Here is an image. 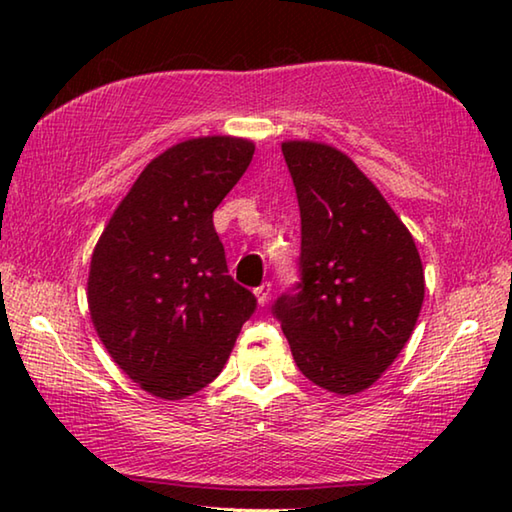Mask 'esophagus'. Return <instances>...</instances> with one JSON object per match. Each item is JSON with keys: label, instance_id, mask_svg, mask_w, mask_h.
<instances>
[{"label": "esophagus", "instance_id": "obj_1", "mask_svg": "<svg viewBox=\"0 0 512 512\" xmlns=\"http://www.w3.org/2000/svg\"><path fill=\"white\" fill-rule=\"evenodd\" d=\"M271 291H273V284L271 282H264L262 287H257L255 289V298H257V302L259 305H268V300H271Z\"/></svg>", "mask_w": 512, "mask_h": 512}]
</instances>
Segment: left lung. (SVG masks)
Returning <instances> with one entry per match:
<instances>
[{"mask_svg":"<svg viewBox=\"0 0 512 512\" xmlns=\"http://www.w3.org/2000/svg\"><path fill=\"white\" fill-rule=\"evenodd\" d=\"M282 153L300 205V282L273 316L302 375L357 395L411 339L424 300L420 253L348 155L307 140L282 142Z\"/></svg>","mask_w":512,"mask_h":512,"instance_id":"obj_1","label":"left lung"}]
</instances>
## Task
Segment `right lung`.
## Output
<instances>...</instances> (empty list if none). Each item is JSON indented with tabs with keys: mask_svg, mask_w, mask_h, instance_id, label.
I'll return each instance as SVG.
<instances>
[{
	"mask_svg": "<svg viewBox=\"0 0 512 512\" xmlns=\"http://www.w3.org/2000/svg\"><path fill=\"white\" fill-rule=\"evenodd\" d=\"M255 144L194 137L146 164L94 246L88 305L112 361L160 400L219 377L257 300L228 275L212 212Z\"/></svg>",
	"mask_w": 512,
	"mask_h": 512,
	"instance_id": "right-lung-1",
	"label": "right lung"
}]
</instances>
